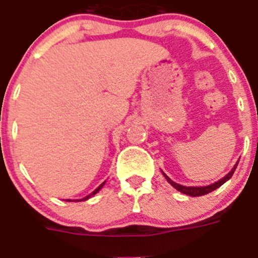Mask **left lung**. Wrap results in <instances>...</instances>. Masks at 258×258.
Returning <instances> with one entry per match:
<instances>
[{
	"label": "left lung",
	"instance_id": "1",
	"mask_svg": "<svg viewBox=\"0 0 258 258\" xmlns=\"http://www.w3.org/2000/svg\"><path fill=\"white\" fill-rule=\"evenodd\" d=\"M236 166H238V163H236L235 166H234V168L231 169L230 172L227 173V175L225 176L224 178H221V180H220V181H217V182H215V184H212V185H208V186H201V187L184 186V185L176 184V182H173V181L171 180V178H169L168 176L164 175V173H163V175H164V177H166V180L168 181L169 184L172 185V186L175 187V189H177L178 191L184 192V194H186V196H190V197H201V196H204V194H208V192L213 191V190H216V189H217V187L221 186L222 184H225V182H226V181L229 180V178H231V176H233V173H234V171H235Z\"/></svg>",
	"mask_w": 258,
	"mask_h": 258
}]
</instances>
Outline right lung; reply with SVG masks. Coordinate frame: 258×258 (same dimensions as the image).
<instances>
[{"label":"right lung","instance_id":"add662e5","mask_svg":"<svg viewBox=\"0 0 258 258\" xmlns=\"http://www.w3.org/2000/svg\"><path fill=\"white\" fill-rule=\"evenodd\" d=\"M104 184H105V181H104L103 184H101V185H100V186L97 187V189H96V190H94V191H92V192H91V194H90V196L85 197V198H83V199H81V201H86V199H89V198H91V197H92V196H94V194H96V192H97V191H99V190H100V189H101V187H103V186H104Z\"/></svg>","mask_w":258,"mask_h":258}]
</instances>
